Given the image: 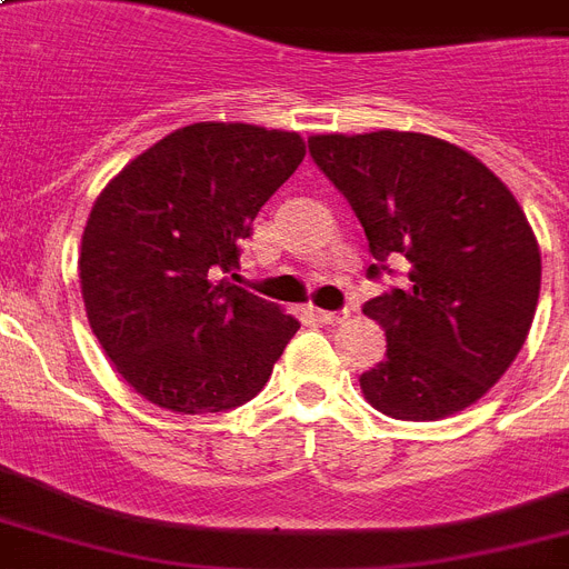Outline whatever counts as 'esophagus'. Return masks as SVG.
<instances>
[{"label": "esophagus", "instance_id": "obj_1", "mask_svg": "<svg viewBox=\"0 0 569 569\" xmlns=\"http://www.w3.org/2000/svg\"><path fill=\"white\" fill-rule=\"evenodd\" d=\"M316 316H319L325 325H342V321L355 316V310H337V312H333V310H316Z\"/></svg>", "mask_w": 569, "mask_h": 569}]
</instances>
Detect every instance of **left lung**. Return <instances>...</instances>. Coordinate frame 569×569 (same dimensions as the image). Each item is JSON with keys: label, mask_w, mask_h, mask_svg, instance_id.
I'll list each match as a JSON object with an SVG mask.
<instances>
[{"label": "left lung", "mask_w": 569, "mask_h": 569, "mask_svg": "<svg viewBox=\"0 0 569 569\" xmlns=\"http://www.w3.org/2000/svg\"><path fill=\"white\" fill-rule=\"evenodd\" d=\"M310 156L363 223L369 250L410 262L405 289L366 303L387 360L360 375L392 419L437 422L508 372L540 295V248L511 189L476 156L422 132L310 136Z\"/></svg>", "instance_id": "8db88e82"}]
</instances>
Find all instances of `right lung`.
I'll list each match as a JSON object with an SVG mask.
<instances>
[{
  "mask_svg": "<svg viewBox=\"0 0 569 569\" xmlns=\"http://www.w3.org/2000/svg\"><path fill=\"white\" fill-rule=\"evenodd\" d=\"M303 138L253 123H191L136 156L93 200L79 283L118 375L171 413H221L266 387L298 319L214 280L303 162Z\"/></svg>",
  "mask_w": 569,
  "mask_h": 569,
  "instance_id": "obj_1",
  "label": "right lung"
}]
</instances>
